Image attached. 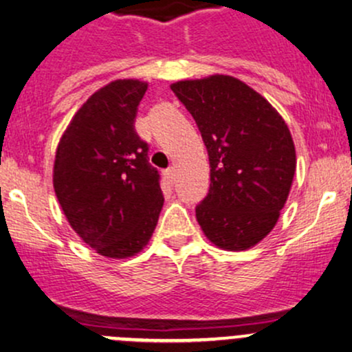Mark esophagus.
Wrapping results in <instances>:
<instances>
[{
  "label": "esophagus",
  "instance_id": "esophagus-1",
  "mask_svg": "<svg viewBox=\"0 0 352 352\" xmlns=\"http://www.w3.org/2000/svg\"><path fill=\"white\" fill-rule=\"evenodd\" d=\"M162 175H164V177L169 181V183H173V181H175V176H176L175 166H169L168 169H164V171H162Z\"/></svg>",
  "mask_w": 352,
  "mask_h": 352
}]
</instances>
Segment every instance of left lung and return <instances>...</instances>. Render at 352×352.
Instances as JSON below:
<instances>
[{"instance_id":"8db88e82","label":"left lung","mask_w":352,"mask_h":352,"mask_svg":"<svg viewBox=\"0 0 352 352\" xmlns=\"http://www.w3.org/2000/svg\"><path fill=\"white\" fill-rule=\"evenodd\" d=\"M171 90L196 120L210 157V191L196 220L223 250L252 248L277 223L296 175L285 120L230 75L181 80Z\"/></svg>"}]
</instances>
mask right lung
<instances>
[{"instance_id": "obj_1", "label": "right lung", "mask_w": 352, "mask_h": 352, "mask_svg": "<svg viewBox=\"0 0 352 352\" xmlns=\"http://www.w3.org/2000/svg\"><path fill=\"white\" fill-rule=\"evenodd\" d=\"M147 90L141 80H114L82 105L55 154L54 188L78 236L109 258L146 247L162 203L160 173L134 129Z\"/></svg>"}]
</instances>
